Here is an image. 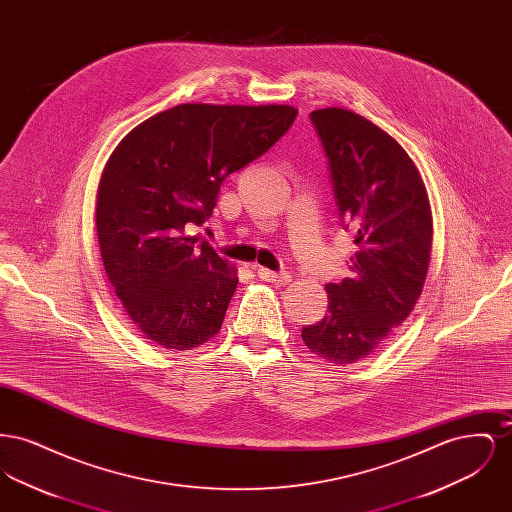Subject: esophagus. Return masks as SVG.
<instances>
[{"label":"esophagus","mask_w":512,"mask_h":512,"mask_svg":"<svg viewBox=\"0 0 512 512\" xmlns=\"http://www.w3.org/2000/svg\"><path fill=\"white\" fill-rule=\"evenodd\" d=\"M257 276L265 282H272V284H278V286H288L292 282L290 272H272L268 268H257Z\"/></svg>","instance_id":"1"}]
</instances>
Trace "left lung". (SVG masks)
<instances>
[{
    "label": "left lung",
    "mask_w": 512,
    "mask_h": 512,
    "mask_svg": "<svg viewBox=\"0 0 512 512\" xmlns=\"http://www.w3.org/2000/svg\"><path fill=\"white\" fill-rule=\"evenodd\" d=\"M328 157L341 224L359 251L351 278L326 284L328 315L303 326L318 357L351 365L374 353L414 309L432 251V211L413 159L365 117L328 107L311 113Z\"/></svg>",
    "instance_id": "obj_1"
}]
</instances>
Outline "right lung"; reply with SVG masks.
Masks as SVG:
<instances>
[{
  "mask_svg": "<svg viewBox=\"0 0 512 512\" xmlns=\"http://www.w3.org/2000/svg\"><path fill=\"white\" fill-rule=\"evenodd\" d=\"M295 117L292 105L182 103L138 124L109 157L96 203L101 259L147 340L186 351L219 334L236 268L188 230L213 215L224 178Z\"/></svg>",
  "mask_w": 512,
  "mask_h": 512,
  "instance_id": "1",
  "label": "right lung"
}]
</instances>
